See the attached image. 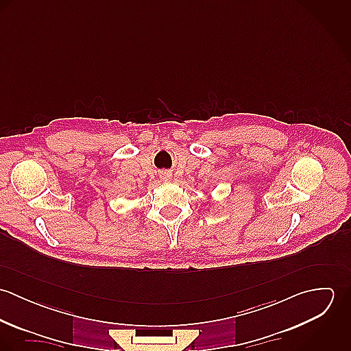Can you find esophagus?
Masks as SVG:
<instances>
[{
    "label": "esophagus",
    "instance_id": "34e87169",
    "mask_svg": "<svg viewBox=\"0 0 351 351\" xmlns=\"http://www.w3.org/2000/svg\"><path fill=\"white\" fill-rule=\"evenodd\" d=\"M159 177H160L162 181H170V180H171V173H169V171H162V173L159 174Z\"/></svg>",
    "mask_w": 351,
    "mask_h": 351
}]
</instances>
